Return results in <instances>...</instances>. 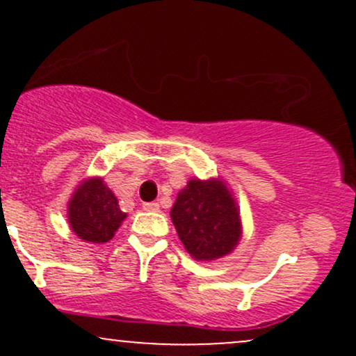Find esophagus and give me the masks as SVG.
<instances>
[{
	"mask_svg": "<svg viewBox=\"0 0 356 356\" xmlns=\"http://www.w3.org/2000/svg\"><path fill=\"white\" fill-rule=\"evenodd\" d=\"M142 207H144V211H147V212H157L159 209H161L157 202H145Z\"/></svg>",
	"mask_w": 356,
	"mask_h": 356,
	"instance_id": "1",
	"label": "esophagus"
}]
</instances>
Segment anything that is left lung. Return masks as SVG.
Segmentation results:
<instances>
[{"label": "left lung", "mask_w": 356, "mask_h": 356, "mask_svg": "<svg viewBox=\"0 0 356 356\" xmlns=\"http://www.w3.org/2000/svg\"><path fill=\"white\" fill-rule=\"evenodd\" d=\"M170 218L186 251L197 261L229 254L243 232L238 202L220 179H191L177 194Z\"/></svg>", "instance_id": "1"}]
</instances>
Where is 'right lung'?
I'll list each match as a JSON object with an SVG mask.
<instances>
[{"label": "right lung", "instance_id": "add662e5", "mask_svg": "<svg viewBox=\"0 0 356 356\" xmlns=\"http://www.w3.org/2000/svg\"><path fill=\"white\" fill-rule=\"evenodd\" d=\"M127 218L102 177H90L76 187L68 201V222L80 239L108 243Z\"/></svg>", "mask_w": 356, "mask_h": 356}]
</instances>
